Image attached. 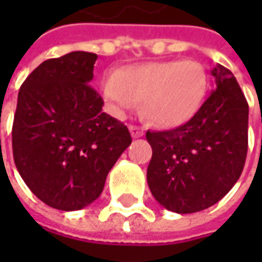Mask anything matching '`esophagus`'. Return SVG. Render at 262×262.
I'll use <instances>...</instances> for the list:
<instances>
[{
	"label": "esophagus",
	"mask_w": 262,
	"mask_h": 262,
	"mask_svg": "<svg viewBox=\"0 0 262 262\" xmlns=\"http://www.w3.org/2000/svg\"><path fill=\"white\" fill-rule=\"evenodd\" d=\"M129 131H131V136L134 137V138H138V137L144 136V129H143L141 126L129 125Z\"/></svg>",
	"instance_id": "1"
}]
</instances>
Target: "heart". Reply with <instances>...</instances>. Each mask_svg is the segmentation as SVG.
<instances>
[{"label":"heart","instance_id":"heart-1","mask_svg":"<svg viewBox=\"0 0 262 262\" xmlns=\"http://www.w3.org/2000/svg\"><path fill=\"white\" fill-rule=\"evenodd\" d=\"M206 68L192 59H172L131 66L103 78V96L112 114L122 116L144 100L147 118L159 126L173 128L195 115L206 97Z\"/></svg>","mask_w":262,"mask_h":262}]
</instances>
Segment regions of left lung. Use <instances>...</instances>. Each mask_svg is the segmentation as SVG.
Returning <instances> with one entry per match:
<instances>
[{"mask_svg":"<svg viewBox=\"0 0 262 262\" xmlns=\"http://www.w3.org/2000/svg\"><path fill=\"white\" fill-rule=\"evenodd\" d=\"M216 86L184 125L147 131L153 156L147 184L169 211L188 214L219 203L244 170L248 151V102L235 76L220 64Z\"/></svg>","mask_w":262,"mask_h":262,"instance_id":"8db88e82","label":"left lung"}]
</instances>
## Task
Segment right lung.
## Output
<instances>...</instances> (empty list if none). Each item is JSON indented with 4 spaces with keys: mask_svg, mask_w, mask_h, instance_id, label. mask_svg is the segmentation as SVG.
Wrapping results in <instances>:
<instances>
[{
    "mask_svg": "<svg viewBox=\"0 0 262 262\" xmlns=\"http://www.w3.org/2000/svg\"><path fill=\"white\" fill-rule=\"evenodd\" d=\"M96 54L74 51L46 59L20 87L13 156L26 185L40 201L62 211L89 206L131 144L122 122L102 111L89 83Z\"/></svg>",
    "mask_w": 262,
    "mask_h": 262,
    "instance_id": "right-lung-1",
    "label": "right lung"
}]
</instances>
